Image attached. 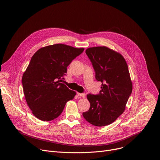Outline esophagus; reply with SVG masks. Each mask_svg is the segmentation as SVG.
Wrapping results in <instances>:
<instances>
[{
    "instance_id": "obj_1",
    "label": "esophagus",
    "mask_w": 160,
    "mask_h": 160,
    "mask_svg": "<svg viewBox=\"0 0 160 160\" xmlns=\"http://www.w3.org/2000/svg\"><path fill=\"white\" fill-rule=\"evenodd\" d=\"M77 95L80 97H82V98H84L85 96V93H77Z\"/></svg>"
}]
</instances>
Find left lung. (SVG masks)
<instances>
[{
  "mask_svg": "<svg viewBox=\"0 0 160 160\" xmlns=\"http://www.w3.org/2000/svg\"><path fill=\"white\" fill-rule=\"evenodd\" d=\"M85 53L92 64L96 79L102 85L98 94H87L90 106L82 115L93 125H108L123 113L132 94L128 68L120 54L106 47L88 48Z\"/></svg>",
  "mask_w": 160,
  "mask_h": 160,
  "instance_id": "left-lung-1",
  "label": "left lung"
}]
</instances>
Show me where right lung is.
Wrapping results in <instances>:
<instances>
[{
    "label": "right lung",
    "mask_w": 160,
    "mask_h": 160,
    "mask_svg": "<svg viewBox=\"0 0 160 160\" xmlns=\"http://www.w3.org/2000/svg\"><path fill=\"white\" fill-rule=\"evenodd\" d=\"M84 51L64 44L42 48L32 56L22 77L27 102L33 115L48 122L58 118L76 92L60 83L67 67Z\"/></svg>",
    "instance_id": "add662e5"
}]
</instances>
